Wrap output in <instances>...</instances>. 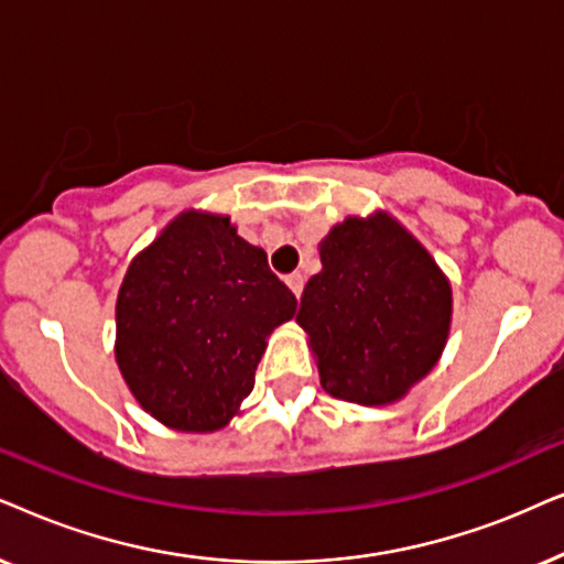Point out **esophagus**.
I'll return each instance as SVG.
<instances>
[{"label": "esophagus", "mask_w": 564, "mask_h": 564, "mask_svg": "<svg viewBox=\"0 0 564 564\" xmlns=\"http://www.w3.org/2000/svg\"><path fill=\"white\" fill-rule=\"evenodd\" d=\"M286 283H289V289L296 294V299L302 296V291H304V275H302V273H291V275H286Z\"/></svg>", "instance_id": "esophagus-1"}]
</instances>
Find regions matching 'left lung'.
I'll return each mask as SVG.
<instances>
[{"mask_svg":"<svg viewBox=\"0 0 564 564\" xmlns=\"http://www.w3.org/2000/svg\"><path fill=\"white\" fill-rule=\"evenodd\" d=\"M296 322L337 400L387 404L433 369L452 325V286L431 254L384 214L350 216L319 245Z\"/></svg>","mask_w":564,"mask_h":564,"instance_id":"obj_1","label":"left lung"}]
</instances>
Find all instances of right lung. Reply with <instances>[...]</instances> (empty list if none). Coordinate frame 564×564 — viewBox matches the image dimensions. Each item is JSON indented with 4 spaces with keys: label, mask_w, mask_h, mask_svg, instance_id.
I'll return each mask as SVG.
<instances>
[{
    "label": "right lung",
    "mask_w": 564,
    "mask_h": 564,
    "mask_svg": "<svg viewBox=\"0 0 564 564\" xmlns=\"http://www.w3.org/2000/svg\"><path fill=\"white\" fill-rule=\"evenodd\" d=\"M296 296L227 216L180 214L129 265L116 358L141 408L177 431L227 425Z\"/></svg>",
    "instance_id": "add662e5"
}]
</instances>
